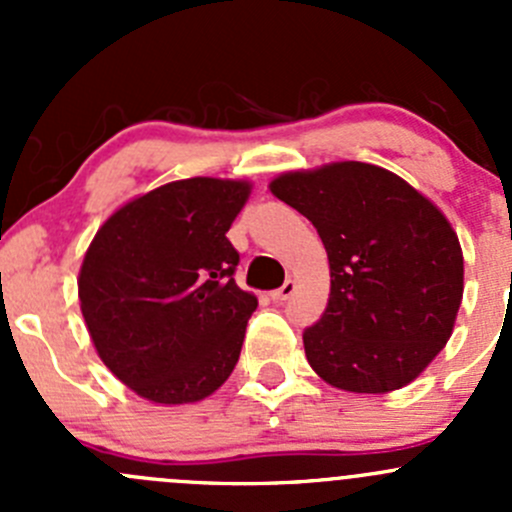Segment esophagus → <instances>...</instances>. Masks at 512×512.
Returning a JSON list of instances; mask_svg holds the SVG:
<instances>
[{
	"instance_id": "esophagus-1",
	"label": "esophagus",
	"mask_w": 512,
	"mask_h": 512,
	"mask_svg": "<svg viewBox=\"0 0 512 512\" xmlns=\"http://www.w3.org/2000/svg\"><path fill=\"white\" fill-rule=\"evenodd\" d=\"M294 292H297V282L287 280L285 285H282L280 289H275V292H272V299H275V302H285V299L292 297Z\"/></svg>"
}]
</instances>
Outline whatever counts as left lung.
<instances>
[{
	"instance_id": "obj_1",
	"label": "left lung",
	"mask_w": 512,
	"mask_h": 512,
	"mask_svg": "<svg viewBox=\"0 0 512 512\" xmlns=\"http://www.w3.org/2000/svg\"><path fill=\"white\" fill-rule=\"evenodd\" d=\"M270 190L324 242L332 289L304 329L309 366L354 394L411 384L446 347L463 297V252L441 210L391 170L359 160L285 173Z\"/></svg>"
}]
</instances>
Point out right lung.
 Instances as JSON below:
<instances>
[{"label": "right lung", "instance_id": "add662e5", "mask_svg": "<svg viewBox=\"0 0 512 512\" xmlns=\"http://www.w3.org/2000/svg\"><path fill=\"white\" fill-rule=\"evenodd\" d=\"M245 180L188 178L131 200L96 232L81 314L103 364L153 404H193L240 359L255 294L237 287L227 240Z\"/></svg>", "mask_w": 512, "mask_h": 512}]
</instances>
